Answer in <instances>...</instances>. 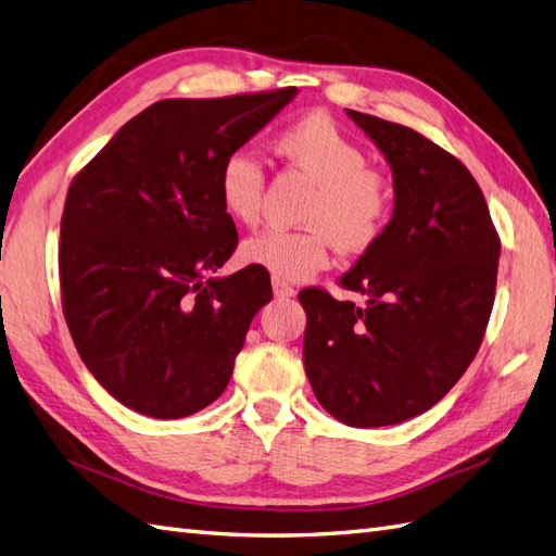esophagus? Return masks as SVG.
I'll return each instance as SVG.
<instances>
[{
    "mask_svg": "<svg viewBox=\"0 0 556 556\" xmlns=\"http://www.w3.org/2000/svg\"><path fill=\"white\" fill-rule=\"evenodd\" d=\"M271 285H274V294H276L278 299H290V296H294V288H292V285L285 282V280L274 278Z\"/></svg>",
    "mask_w": 556,
    "mask_h": 556,
    "instance_id": "34e87169",
    "label": "esophagus"
}]
</instances>
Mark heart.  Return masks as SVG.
<instances>
[{
    "label": "heart",
    "mask_w": 556,
    "mask_h": 556,
    "mask_svg": "<svg viewBox=\"0 0 556 556\" xmlns=\"http://www.w3.org/2000/svg\"><path fill=\"white\" fill-rule=\"evenodd\" d=\"M274 149L304 173L313 191L302 207V229H266L243 243V257L280 280H306L332 262V248L357 254L379 243L395 205V187L369 166L365 147L349 138L334 118L308 114L278 132ZM266 173L245 149L227 154L217 193L227 215L254 227L262 215Z\"/></svg>",
    "instance_id": "obj_1"
}]
</instances>
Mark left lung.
I'll use <instances>...</instances> for the list:
<instances>
[{
    "instance_id": "left-lung-1",
    "label": "left lung",
    "mask_w": 556,
    "mask_h": 556,
    "mask_svg": "<svg viewBox=\"0 0 556 556\" xmlns=\"http://www.w3.org/2000/svg\"><path fill=\"white\" fill-rule=\"evenodd\" d=\"M393 168L386 233L339 285L299 292L315 397L353 428L395 426L438 404L470 367L496 299L501 238L470 170L414 128L349 110Z\"/></svg>"
}]
</instances>
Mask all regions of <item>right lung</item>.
Here are the masks:
<instances>
[{
  "label": "right lung",
  "mask_w": 556,
  "mask_h": 556,
  "mask_svg": "<svg viewBox=\"0 0 556 556\" xmlns=\"http://www.w3.org/2000/svg\"><path fill=\"white\" fill-rule=\"evenodd\" d=\"M296 93L159 100L74 175L60 219V296L74 346L128 409L182 418L227 388L271 276L227 262L238 231L219 166Z\"/></svg>",
  "instance_id": "add662e5"
}]
</instances>
